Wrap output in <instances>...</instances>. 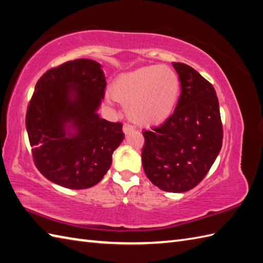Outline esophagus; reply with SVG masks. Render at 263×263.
Instances as JSON below:
<instances>
[{"label":"esophagus","mask_w":263,"mask_h":263,"mask_svg":"<svg viewBox=\"0 0 263 263\" xmlns=\"http://www.w3.org/2000/svg\"><path fill=\"white\" fill-rule=\"evenodd\" d=\"M133 131H134V126H133V125H131V124H129V123H125V124L123 125V132H124L125 134H129V133L133 132Z\"/></svg>","instance_id":"34e87169"}]
</instances>
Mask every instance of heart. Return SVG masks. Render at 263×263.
Returning a JSON list of instances; mask_svg holds the SVG:
<instances>
[{"instance_id":"b5f03b06","label":"heart","mask_w":263,"mask_h":263,"mask_svg":"<svg viewBox=\"0 0 263 263\" xmlns=\"http://www.w3.org/2000/svg\"><path fill=\"white\" fill-rule=\"evenodd\" d=\"M180 81L167 65H150L117 78L112 96L126 105V114L143 126L160 124L172 115L178 101Z\"/></svg>"}]
</instances>
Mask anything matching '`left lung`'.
Listing matches in <instances>:
<instances>
[{
  "label": "left lung",
  "mask_w": 263,
  "mask_h": 263,
  "mask_svg": "<svg viewBox=\"0 0 263 263\" xmlns=\"http://www.w3.org/2000/svg\"><path fill=\"white\" fill-rule=\"evenodd\" d=\"M181 94L174 113L160 126L143 131L142 166L161 191L184 193L210 172L223 141L218 100L213 85L198 71L174 63Z\"/></svg>",
  "instance_id": "obj_1"
}]
</instances>
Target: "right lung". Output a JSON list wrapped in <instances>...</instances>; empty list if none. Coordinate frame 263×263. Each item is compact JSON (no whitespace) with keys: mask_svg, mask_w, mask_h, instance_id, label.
I'll use <instances>...</instances> for the list:
<instances>
[{"mask_svg":"<svg viewBox=\"0 0 263 263\" xmlns=\"http://www.w3.org/2000/svg\"><path fill=\"white\" fill-rule=\"evenodd\" d=\"M105 86L102 66L90 59L53 67L36 82L26 126L35 167L48 180L85 189L100 182L111 167L124 133L121 122L96 113Z\"/></svg>","mask_w":263,"mask_h":263,"instance_id":"right-lung-1","label":"right lung"}]
</instances>
